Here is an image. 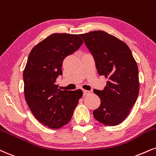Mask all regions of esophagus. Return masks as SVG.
Segmentation results:
<instances>
[{"mask_svg":"<svg viewBox=\"0 0 156 156\" xmlns=\"http://www.w3.org/2000/svg\"><path fill=\"white\" fill-rule=\"evenodd\" d=\"M91 94V91H87V90H83V95L84 96H86V95H89Z\"/></svg>","mask_w":156,"mask_h":156,"instance_id":"34e87169","label":"esophagus"}]
</instances>
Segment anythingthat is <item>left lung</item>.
Masks as SVG:
<instances>
[{
    "instance_id": "left-lung-1",
    "label": "left lung",
    "mask_w": 156,
    "mask_h": 156,
    "mask_svg": "<svg viewBox=\"0 0 156 156\" xmlns=\"http://www.w3.org/2000/svg\"><path fill=\"white\" fill-rule=\"evenodd\" d=\"M79 36L93 55L99 74L108 78L104 90H94L101 100L94 117L106 126L119 125L128 116L139 94L136 61L123 41L106 32L91 31Z\"/></svg>"
}]
</instances>
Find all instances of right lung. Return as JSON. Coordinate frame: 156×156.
I'll use <instances>...</instances> for the list:
<instances>
[{"instance_id": "right-lung-1", "label": "right lung", "mask_w": 156, "mask_h": 156, "mask_svg": "<svg viewBox=\"0 0 156 156\" xmlns=\"http://www.w3.org/2000/svg\"><path fill=\"white\" fill-rule=\"evenodd\" d=\"M78 35H49L33 47L24 67L26 102L35 119L50 129L66 125L83 96L81 89L62 91L56 84L57 77L62 75L63 60L83 44Z\"/></svg>"}]
</instances>
